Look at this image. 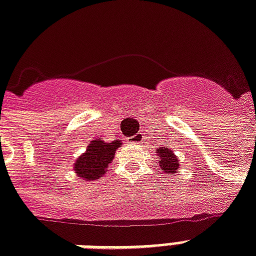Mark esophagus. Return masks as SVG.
<instances>
[{
	"label": "esophagus",
	"instance_id": "34e87169",
	"mask_svg": "<svg viewBox=\"0 0 256 256\" xmlns=\"http://www.w3.org/2000/svg\"><path fill=\"white\" fill-rule=\"evenodd\" d=\"M128 142H130V143H136V144H139V143L143 142V135L142 134L134 135V136H132V138H128Z\"/></svg>",
	"mask_w": 256,
	"mask_h": 256
}]
</instances>
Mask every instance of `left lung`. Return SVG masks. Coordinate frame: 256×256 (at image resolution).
<instances>
[{
  "instance_id": "obj_1",
  "label": "left lung",
  "mask_w": 256,
  "mask_h": 256,
  "mask_svg": "<svg viewBox=\"0 0 256 256\" xmlns=\"http://www.w3.org/2000/svg\"><path fill=\"white\" fill-rule=\"evenodd\" d=\"M155 154L158 155V159H159V166H160V170L164 174H168V175H175L176 172L180 170V166H178V156L172 150H170V147H158Z\"/></svg>"
}]
</instances>
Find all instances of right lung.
Here are the masks:
<instances>
[{
	"label": "right lung",
	"mask_w": 256,
	"mask_h": 256,
	"mask_svg": "<svg viewBox=\"0 0 256 256\" xmlns=\"http://www.w3.org/2000/svg\"><path fill=\"white\" fill-rule=\"evenodd\" d=\"M121 144L120 139H114L110 143L104 142L101 138L93 139L86 147V151L78 156L76 163L74 164V171L76 172L78 178L86 182H93L105 175L108 166L112 163L114 154L118 147H121Z\"/></svg>",
	"instance_id": "right-lung-1"
}]
</instances>
